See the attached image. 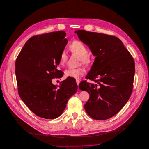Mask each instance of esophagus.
Listing matches in <instances>:
<instances>
[{
	"label": "esophagus",
	"instance_id": "34e87169",
	"mask_svg": "<svg viewBox=\"0 0 149 149\" xmlns=\"http://www.w3.org/2000/svg\"><path fill=\"white\" fill-rule=\"evenodd\" d=\"M76 83H77V86H78V85L79 84V82H80L79 80V79H76Z\"/></svg>",
	"mask_w": 149,
	"mask_h": 149
}]
</instances>
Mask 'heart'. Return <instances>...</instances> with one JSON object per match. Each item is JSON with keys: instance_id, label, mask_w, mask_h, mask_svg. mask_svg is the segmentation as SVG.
Wrapping results in <instances>:
<instances>
[{"instance_id": "heart-1", "label": "heart", "mask_w": 149, "mask_h": 149, "mask_svg": "<svg viewBox=\"0 0 149 149\" xmlns=\"http://www.w3.org/2000/svg\"><path fill=\"white\" fill-rule=\"evenodd\" d=\"M70 49L72 53L79 55V61L85 63L90 62V57L87 54L88 49L87 47L82 42L79 40H74L70 44ZM68 59L67 53L65 51H62L60 54L59 64L63 65L67 62ZM85 72L86 70L84 67L78 68H68L65 71L66 77H70L73 78H79Z\"/></svg>"}]
</instances>
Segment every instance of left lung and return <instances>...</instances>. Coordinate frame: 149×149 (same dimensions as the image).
<instances>
[{
    "instance_id": "obj_1",
    "label": "left lung",
    "mask_w": 149,
    "mask_h": 149,
    "mask_svg": "<svg viewBox=\"0 0 149 149\" xmlns=\"http://www.w3.org/2000/svg\"><path fill=\"white\" fill-rule=\"evenodd\" d=\"M75 33L96 56L86 76L96 84L84 81L79 85L90 95L84 109L94 119H109L123 109L132 95L135 71L133 58L114 36L80 30Z\"/></svg>"
}]
</instances>
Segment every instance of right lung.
Instances as JSON below:
<instances>
[{
  "label": "right lung",
  "instance_id": "obj_1",
  "mask_svg": "<svg viewBox=\"0 0 149 149\" xmlns=\"http://www.w3.org/2000/svg\"><path fill=\"white\" fill-rule=\"evenodd\" d=\"M65 31H58L34 36L19 54L15 73L21 100L35 115L45 119L58 118L69 98L77 90L76 80L68 77L60 86L52 83L63 73L58 70L61 53L68 40Z\"/></svg>",
  "mask_w": 149,
  "mask_h": 149
}]
</instances>
